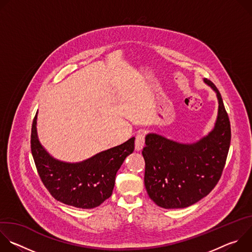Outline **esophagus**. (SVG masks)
Masks as SVG:
<instances>
[{
  "mask_svg": "<svg viewBox=\"0 0 252 252\" xmlns=\"http://www.w3.org/2000/svg\"><path fill=\"white\" fill-rule=\"evenodd\" d=\"M145 146V135L141 131H139L135 136V143H134V149L136 152H140Z\"/></svg>",
  "mask_w": 252,
  "mask_h": 252,
  "instance_id": "1",
  "label": "esophagus"
}]
</instances>
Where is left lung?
Wrapping results in <instances>:
<instances>
[{"label":"left lung","instance_id":"8db88e82","mask_svg":"<svg viewBox=\"0 0 252 252\" xmlns=\"http://www.w3.org/2000/svg\"><path fill=\"white\" fill-rule=\"evenodd\" d=\"M203 82L219 101L211 130L192 142L157 132L146 135L145 186L151 199L166 209L185 208L206 196L219 183L225 164L231 137L229 119L217 87L207 79Z\"/></svg>","mask_w":252,"mask_h":252}]
</instances>
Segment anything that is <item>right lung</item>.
<instances>
[{"mask_svg": "<svg viewBox=\"0 0 252 252\" xmlns=\"http://www.w3.org/2000/svg\"><path fill=\"white\" fill-rule=\"evenodd\" d=\"M38 112L32 122L31 149L43 184L59 201L78 208H94L109 198L116 174L134 150V137L79 162L60 160L41 143L37 130Z\"/></svg>", "mask_w": 252, "mask_h": 252, "instance_id": "obj_1", "label": "right lung"}]
</instances>
